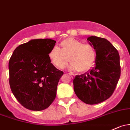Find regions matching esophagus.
Returning a JSON list of instances; mask_svg holds the SVG:
<instances>
[{
	"mask_svg": "<svg viewBox=\"0 0 130 130\" xmlns=\"http://www.w3.org/2000/svg\"><path fill=\"white\" fill-rule=\"evenodd\" d=\"M69 74L71 76V77H72V78H74V77H75V75L72 74V73H69Z\"/></svg>",
	"mask_w": 130,
	"mask_h": 130,
	"instance_id": "1",
	"label": "esophagus"
}]
</instances>
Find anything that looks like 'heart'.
Instances as JSON below:
<instances>
[{
  "label": "heart",
  "instance_id": "obj_1",
  "mask_svg": "<svg viewBox=\"0 0 130 130\" xmlns=\"http://www.w3.org/2000/svg\"><path fill=\"white\" fill-rule=\"evenodd\" d=\"M61 48L55 46L51 49L48 57L54 66L63 69L70 61L72 70L83 72L88 71L95 61V52L93 47L88 43L82 44L76 39L69 38L60 43Z\"/></svg>",
  "mask_w": 130,
  "mask_h": 130
}]
</instances>
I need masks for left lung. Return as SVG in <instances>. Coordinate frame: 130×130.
<instances>
[{"instance_id":"left-lung-1","label":"left lung","mask_w":130,"mask_h":130,"mask_svg":"<svg viewBox=\"0 0 130 130\" xmlns=\"http://www.w3.org/2000/svg\"><path fill=\"white\" fill-rule=\"evenodd\" d=\"M87 40L96 52L95 65L87 73L75 77L73 89L80 100L95 105L110 98L115 90L121 73L120 55L106 39L91 36Z\"/></svg>"}]
</instances>
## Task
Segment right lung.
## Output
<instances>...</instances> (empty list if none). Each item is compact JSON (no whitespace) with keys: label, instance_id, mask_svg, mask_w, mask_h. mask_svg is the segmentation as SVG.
<instances>
[{"label":"right lung","instance_id":"add662e5","mask_svg":"<svg viewBox=\"0 0 130 130\" xmlns=\"http://www.w3.org/2000/svg\"><path fill=\"white\" fill-rule=\"evenodd\" d=\"M56 41L34 39L18 46L9 63V84L13 95L25 108L41 111L55 99L60 78L63 74L48 57Z\"/></svg>","mask_w":130,"mask_h":130}]
</instances>
